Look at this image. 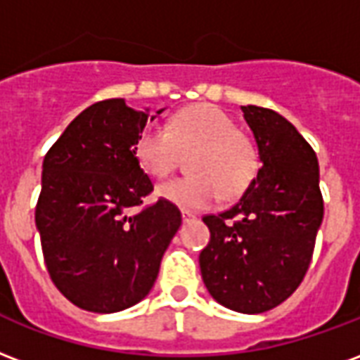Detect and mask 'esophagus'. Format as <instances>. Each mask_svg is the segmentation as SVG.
I'll use <instances>...</instances> for the list:
<instances>
[{"instance_id":"obj_1","label":"esophagus","mask_w":360,"mask_h":360,"mask_svg":"<svg viewBox=\"0 0 360 360\" xmlns=\"http://www.w3.org/2000/svg\"><path fill=\"white\" fill-rule=\"evenodd\" d=\"M181 217H183V221H185V223H188V221H194V214H191V212H185V210L181 212Z\"/></svg>"}]
</instances>
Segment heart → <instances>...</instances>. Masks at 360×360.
Wrapping results in <instances>:
<instances>
[{"instance_id":"b5f03b06","label":"heart","mask_w":360,"mask_h":360,"mask_svg":"<svg viewBox=\"0 0 360 360\" xmlns=\"http://www.w3.org/2000/svg\"><path fill=\"white\" fill-rule=\"evenodd\" d=\"M193 177L158 188L160 198L185 212H204L225 196H236L254 179L257 150L234 122L214 105H196L167 120L166 127L146 126L133 153L139 166L154 179L169 177L181 153H193Z\"/></svg>"}]
</instances>
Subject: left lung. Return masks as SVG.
<instances>
[{
	"mask_svg": "<svg viewBox=\"0 0 360 360\" xmlns=\"http://www.w3.org/2000/svg\"><path fill=\"white\" fill-rule=\"evenodd\" d=\"M259 169L233 207L206 215L200 252L207 292L223 307L257 315L294 294L307 273L324 204L315 150L281 114L240 106Z\"/></svg>",
	"mask_w": 360,
	"mask_h": 360,
	"instance_id": "left-lung-1",
	"label": "left lung"
}]
</instances>
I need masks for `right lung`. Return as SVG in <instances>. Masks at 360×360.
Masks as SVG:
<instances>
[{
  "label": "right lung",
  "mask_w": 360,
  "mask_h": 360,
  "mask_svg": "<svg viewBox=\"0 0 360 360\" xmlns=\"http://www.w3.org/2000/svg\"><path fill=\"white\" fill-rule=\"evenodd\" d=\"M156 116L124 98L101 101L45 154L36 229L51 281L79 309L118 313L139 303L181 227L166 200L133 214L154 188L133 146Z\"/></svg>",
  "instance_id": "obj_1"
}]
</instances>
